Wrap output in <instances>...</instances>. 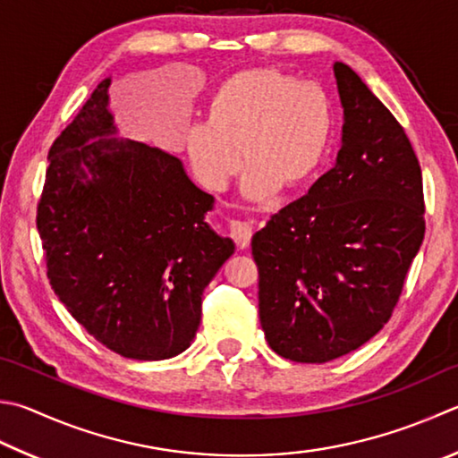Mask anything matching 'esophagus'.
I'll return each instance as SVG.
<instances>
[{
    "label": "esophagus",
    "mask_w": 458,
    "mask_h": 458,
    "mask_svg": "<svg viewBox=\"0 0 458 458\" xmlns=\"http://www.w3.org/2000/svg\"><path fill=\"white\" fill-rule=\"evenodd\" d=\"M230 232L232 238L236 240V244L242 248L250 246V238H252V226L248 222H240V220H232L230 222Z\"/></svg>",
    "instance_id": "obj_1"
}]
</instances>
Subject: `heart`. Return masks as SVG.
<instances>
[{"label":"heart","mask_w":458,"mask_h":458,"mask_svg":"<svg viewBox=\"0 0 458 458\" xmlns=\"http://www.w3.org/2000/svg\"><path fill=\"white\" fill-rule=\"evenodd\" d=\"M332 138V107L324 89L272 68L238 72L214 89L204 123L190 126L184 149L196 178L224 192L248 165L244 196L264 202L280 188L314 178Z\"/></svg>","instance_id":"heart-1"}]
</instances>
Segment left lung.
I'll list each match as a JSON object with an SVG mask.
<instances>
[{"instance_id":"left-lung-1","label":"left lung","mask_w":458,"mask_h":458,"mask_svg":"<svg viewBox=\"0 0 458 458\" xmlns=\"http://www.w3.org/2000/svg\"><path fill=\"white\" fill-rule=\"evenodd\" d=\"M335 78L344 110L335 168L252 238L264 336L309 364L385 327L425 238L422 174L403 126L346 64Z\"/></svg>"}]
</instances>
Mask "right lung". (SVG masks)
Wrapping results in <instances>:
<instances>
[{
    "label": "right lung",
    "instance_id": "add662e5",
    "mask_svg": "<svg viewBox=\"0 0 458 458\" xmlns=\"http://www.w3.org/2000/svg\"><path fill=\"white\" fill-rule=\"evenodd\" d=\"M112 80L99 81L49 148L38 232L68 312L123 359L164 360L192 344L202 293L234 254L178 157L120 140Z\"/></svg>",
    "mask_w": 458,
    "mask_h": 458
}]
</instances>
